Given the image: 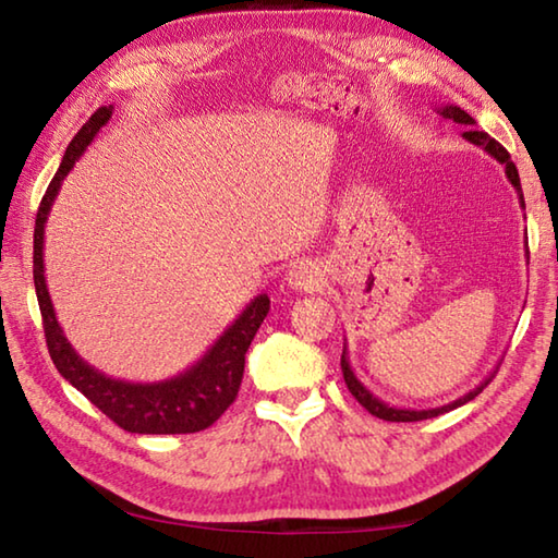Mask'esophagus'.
<instances>
[{
  "label": "esophagus",
  "mask_w": 558,
  "mask_h": 558,
  "mask_svg": "<svg viewBox=\"0 0 558 558\" xmlns=\"http://www.w3.org/2000/svg\"><path fill=\"white\" fill-rule=\"evenodd\" d=\"M288 288L295 290V292H313L317 290L319 286H323V270H319L315 263L310 260H302V263H295L288 270Z\"/></svg>",
  "instance_id": "esophagus-1"
}]
</instances>
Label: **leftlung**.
Here are the masks:
<instances>
[{
  "label": "left lung",
  "mask_w": 558,
  "mask_h": 558,
  "mask_svg": "<svg viewBox=\"0 0 558 558\" xmlns=\"http://www.w3.org/2000/svg\"><path fill=\"white\" fill-rule=\"evenodd\" d=\"M438 112L446 120H452V122H458V125H465L468 130L462 132V137L468 140V143H472V145H477V147H483L485 153L489 155V157H495L499 165H505V174H507V179L509 182H512V186L517 189V196H519V206H522L524 209V194H522V184H519V172H517V167H514V162L512 159H509V153L507 149L497 143V140H493L487 135V132H483V130H477L475 128V120H472L465 110L462 108H458V106H442V108H438ZM526 219V216H524ZM526 258H529V248H526ZM342 374H344V384H347V389L352 391V396L354 399L364 405L366 411H369L372 415H376V418H384V421H396V423H411V421H423V418H436V415H440V413H448V411H452V409H458V405H462V403H468V401H472L475 399V396L485 389V386L493 381V376H495V372L487 376V379L480 384V386H475V389L472 391H468L465 396H460V399H456V401H450V403H446V405H438V409H399V405H389V403H384L379 396H374L369 389H366V386L356 379V374L352 372V364H349V356H347V344H344V349H342Z\"/></svg>",
  "instance_id": "8db88e82"
}]
</instances>
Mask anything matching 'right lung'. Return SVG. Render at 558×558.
<instances>
[{
  "label": "right lung",
  "mask_w": 558,
  "mask_h": 558,
  "mask_svg": "<svg viewBox=\"0 0 558 558\" xmlns=\"http://www.w3.org/2000/svg\"><path fill=\"white\" fill-rule=\"evenodd\" d=\"M112 106L98 108L88 118L78 135L71 140L61 159V167L46 189L34 226V288L39 298L46 347L56 369L65 381L73 384L86 399L98 405L112 423L128 433H153V436H174V433H196L209 428L233 403L241 389L245 352L256 337L258 327L270 310V298H253L243 313L223 329V335L206 349L199 362L186 372L165 381L135 384L112 379L98 372L71 347L69 337L56 319V310L44 278V226L49 221L53 199L59 196L65 174L78 162L86 147L96 140L102 125H108Z\"/></svg>",
  "instance_id": "1"
}]
</instances>
